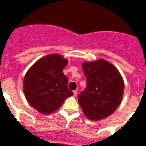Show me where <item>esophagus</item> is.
I'll list each match as a JSON object with an SVG mask.
<instances>
[{
  "mask_svg": "<svg viewBox=\"0 0 146 146\" xmlns=\"http://www.w3.org/2000/svg\"><path fill=\"white\" fill-rule=\"evenodd\" d=\"M77 93H78L77 90H74V91H73V96H76Z\"/></svg>",
  "mask_w": 146,
  "mask_h": 146,
  "instance_id": "34e87169",
  "label": "esophagus"
}]
</instances>
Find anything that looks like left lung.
<instances>
[{
    "label": "left lung",
    "mask_w": 146,
    "mask_h": 146,
    "mask_svg": "<svg viewBox=\"0 0 146 146\" xmlns=\"http://www.w3.org/2000/svg\"><path fill=\"white\" fill-rule=\"evenodd\" d=\"M87 87L78 96L83 113L93 121L111 115L121 103L124 82L113 64L104 59L82 63Z\"/></svg>",
    "instance_id": "left-lung-1"
}]
</instances>
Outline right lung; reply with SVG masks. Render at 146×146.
I'll return each instance as SVG.
<instances>
[{
  "mask_svg": "<svg viewBox=\"0 0 146 146\" xmlns=\"http://www.w3.org/2000/svg\"><path fill=\"white\" fill-rule=\"evenodd\" d=\"M68 60L58 54L44 56L26 72L23 92L29 104L42 114H49L60 108L66 98L73 95L67 87L68 79L63 69Z\"/></svg>",
  "mask_w": 146,
  "mask_h": 146,
  "instance_id": "obj_1",
  "label": "right lung"
}]
</instances>
